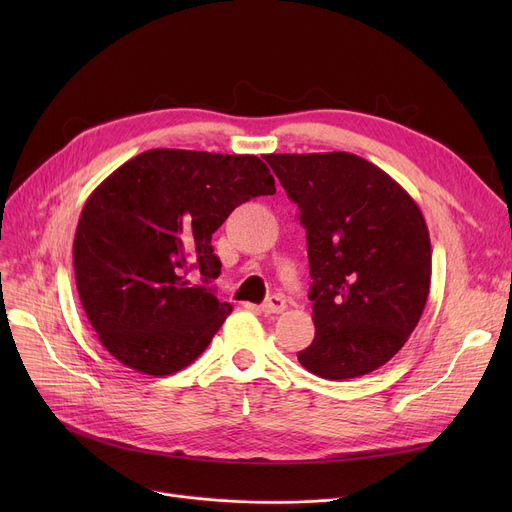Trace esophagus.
I'll return each instance as SVG.
<instances>
[{"label":"esophagus","mask_w":512,"mask_h":512,"mask_svg":"<svg viewBox=\"0 0 512 512\" xmlns=\"http://www.w3.org/2000/svg\"><path fill=\"white\" fill-rule=\"evenodd\" d=\"M261 309L263 313H282L286 309V299L280 297V294H274V297H270L261 305Z\"/></svg>","instance_id":"esophagus-1"}]
</instances>
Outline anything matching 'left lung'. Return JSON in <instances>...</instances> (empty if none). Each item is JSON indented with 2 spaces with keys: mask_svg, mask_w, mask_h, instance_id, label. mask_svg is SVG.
Here are the masks:
<instances>
[{
  "mask_svg": "<svg viewBox=\"0 0 512 512\" xmlns=\"http://www.w3.org/2000/svg\"><path fill=\"white\" fill-rule=\"evenodd\" d=\"M301 209L315 338L297 357L324 380L388 363L417 328L432 282V245L413 197L346 153L265 155Z\"/></svg>",
  "mask_w": 512,
  "mask_h": 512,
  "instance_id": "1",
  "label": "left lung"
}]
</instances>
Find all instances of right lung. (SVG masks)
Segmentation results:
<instances>
[{
    "mask_svg": "<svg viewBox=\"0 0 512 512\" xmlns=\"http://www.w3.org/2000/svg\"><path fill=\"white\" fill-rule=\"evenodd\" d=\"M274 193L257 155L149 149L107 176L72 247L78 297L105 351L155 378L191 365L232 311L207 286L222 267L211 234L240 203ZM193 269L203 287L187 280Z\"/></svg>",
    "mask_w": 512,
    "mask_h": 512,
    "instance_id": "obj_1",
    "label": "right lung"
}]
</instances>
